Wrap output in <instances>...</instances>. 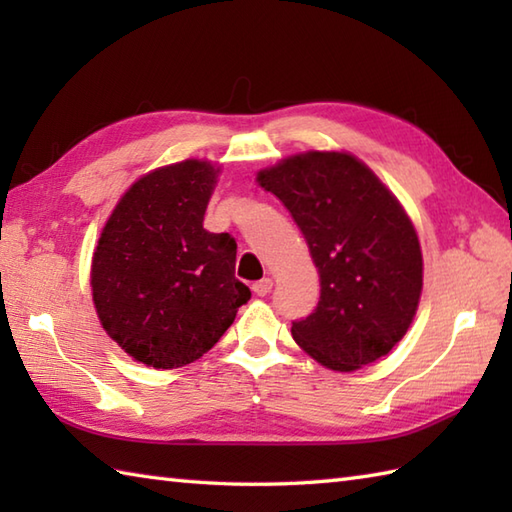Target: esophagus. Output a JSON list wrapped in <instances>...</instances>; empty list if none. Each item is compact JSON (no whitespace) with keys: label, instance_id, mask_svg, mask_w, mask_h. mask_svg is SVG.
<instances>
[{"label":"esophagus","instance_id":"esophagus-1","mask_svg":"<svg viewBox=\"0 0 512 512\" xmlns=\"http://www.w3.org/2000/svg\"><path fill=\"white\" fill-rule=\"evenodd\" d=\"M270 288H273V279H270V277L259 279V281H255V284H253V292H255L257 297H266L268 292H270Z\"/></svg>","mask_w":512,"mask_h":512}]
</instances>
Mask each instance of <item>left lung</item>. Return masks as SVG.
<instances>
[{
  "mask_svg": "<svg viewBox=\"0 0 512 512\" xmlns=\"http://www.w3.org/2000/svg\"><path fill=\"white\" fill-rule=\"evenodd\" d=\"M257 182L284 202L319 268V303L292 323V339L334 372L389 354L422 292L420 242L394 193L343 151L290 156Z\"/></svg>",
  "mask_w": 512,
  "mask_h": 512,
  "instance_id": "obj_1",
  "label": "left lung"
}]
</instances>
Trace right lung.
Wrapping results in <instances>:
<instances>
[{"label": "right lung", "instance_id": "right-lung-1", "mask_svg": "<svg viewBox=\"0 0 512 512\" xmlns=\"http://www.w3.org/2000/svg\"><path fill=\"white\" fill-rule=\"evenodd\" d=\"M217 173L211 162L193 158L147 173L116 204L96 244V314L138 363H193L250 299L248 286L235 279V239L202 226Z\"/></svg>", "mask_w": 512, "mask_h": 512}]
</instances>
